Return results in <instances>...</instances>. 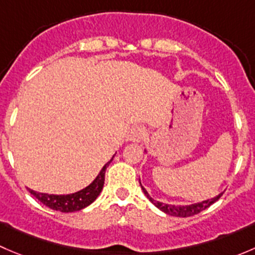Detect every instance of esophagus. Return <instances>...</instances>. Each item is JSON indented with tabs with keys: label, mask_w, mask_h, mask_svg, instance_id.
<instances>
[{
	"label": "esophagus",
	"mask_w": 255,
	"mask_h": 255,
	"mask_svg": "<svg viewBox=\"0 0 255 255\" xmlns=\"http://www.w3.org/2000/svg\"><path fill=\"white\" fill-rule=\"evenodd\" d=\"M144 134H145V129L142 126H137V127H133L130 129V132L128 133V140L134 143H139L143 139Z\"/></svg>",
	"instance_id": "1"
}]
</instances>
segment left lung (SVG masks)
Segmentation results:
<instances>
[{"label": "left lung", "instance_id": "8db88e82", "mask_svg": "<svg viewBox=\"0 0 255 255\" xmlns=\"http://www.w3.org/2000/svg\"><path fill=\"white\" fill-rule=\"evenodd\" d=\"M139 182H140V180H139ZM140 186H142V185H140ZM142 190H143L144 195L148 197L149 201H150L154 206H156L159 210H161L163 212H165L166 215L175 216V217H190V216L197 215V213H200L201 211L206 210L207 207H210L212 204H215V202L217 201V200L223 195V192H221L220 195H217V196L213 197V199L199 202V204L189 205V206H175V205H168V204H163V202L155 201V200L151 199V197L149 196V194L146 192V190L144 189L143 186H142Z\"/></svg>", "mask_w": 255, "mask_h": 255}]
</instances>
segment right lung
Returning a JSON list of instances; mask_svg holds the SVG:
<instances>
[{
	"label": "right lung",
	"instance_id": "1",
	"mask_svg": "<svg viewBox=\"0 0 255 255\" xmlns=\"http://www.w3.org/2000/svg\"><path fill=\"white\" fill-rule=\"evenodd\" d=\"M111 160L102 168L100 174L97 175L96 179L91 182L87 187L80 190V191L75 192V194L70 195H49L43 194V192H37L34 190H29L30 194L39 200L43 205L48 206L51 210L60 211V212H75V211H80L82 208L87 207L90 204L97 199L100 192L102 191V187L105 184V173L111 163Z\"/></svg>",
	"mask_w": 255,
	"mask_h": 255
}]
</instances>
